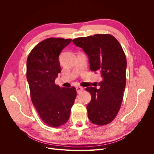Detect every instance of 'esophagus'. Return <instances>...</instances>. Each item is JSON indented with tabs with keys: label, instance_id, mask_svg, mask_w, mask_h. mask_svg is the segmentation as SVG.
<instances>
[{
	"label": "esophagus",
	"instance_id": "esophagus-1",
	"mask_svg": "<svg viewBox=\"0 0 154 154\" xmlns=\"http://www.w3.org/2000/svg\"><path fill=\"white\" fill-rule=\"evenodd\" d=\"M76 91H77V93H80L82 91H83V88L82 87H80V86H77L76 87Z\"/></svg>",
	"mask_w": 154,
	"mask_h": 154
}]
</instances>
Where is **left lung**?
Segmentation results:
<instances>
[{"label":"left lung","mask_w":154,"mask_h":154,"mask_svg":"<svg viewBox=\"0 0 154 154\" xmlns=\"http://www.w3.org/2000/svg\"><path fill=\"white\" fill-rule=\"evenodd\" d=\"M72 42L87 55L91 71H99L103 78L99 88H85L91 94L87 106L88 118L97 125L108 124L120 109L126 85L127 59L122 47L108 34L80 37Z\"/></svg>","instance_id":"1"}]
</instances>
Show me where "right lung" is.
Instances as JSON below:
<instances>
[{"label":"right lung","instance_id":"1","mask_svg":"<svg viewBox=\"0 0 154 154\" xmlns=\"http://www.w3.org/2000/svg\"><path fill=\"white\" fill-rule=\"evenodd\" d=\"M72 39L49 38L32 49L27 60V80L32 103L43 122L58 127L66 123L76 97L75 87L54 83L61 71L59 55Z\"/></svg>","mask_w":154,"mask_h":154}]
</instances>
